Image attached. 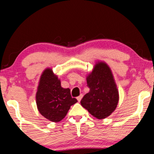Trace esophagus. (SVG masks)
Instances as JSON below:
<instances>
[{
  "label": "esophagus",
  "mask_w": 154,
  "mask_h": 154,
  "mask_svg": "<svg viewBox=\"0 0 154 154\" xmlns=\"http://www.w3.org/2000/svg\"><path fill=\"white\" fill-rule=\"evenodd\" d=\"M82 97H83V95H82V94H81L80 96H78V97L76 98H77V100H78V101L80 102V101H81V98H82Z\"/></svg>",
  "instance_id": "34e87169"
}]
</instances>
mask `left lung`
<instances>
[{"instance_id":"8db88e82","label":"left lung","mask_w":154,"mask_h":154,"mask_svg":"<svg viewBox=\"0 0 154 154\" xmlns=\"http://www.w3.org/2000/svg\"><path fill=\"white\" fill-rule=\"evenodd\" d=\"M86 81L90 91L81 99V106L98 119L109 116L116 109L119 100L111 68L105 62L98 61L87 75Z\"/></svg>"}]
</instances>
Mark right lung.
Returning <instances> with one entry per match:
<instances>
[{
    "instance_id": "1",
    "label": "right lung",
    "mask_w": 154,
    "mask_h": 154,
    "mask_svg": "<svg viewBox=\"0 0 154 154\" xmlns=\"http://www.w3.org/2000/svg\"><path fill=\"white\" fill-rule=\"evenodd\" d=\"M35 99L40 113L52 122L63 119L71 106L77 102L71 97L69 88H62L60 79L49 68L41 74Z\"/></svg>"
}]
</instances>
